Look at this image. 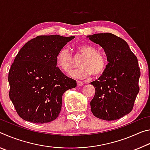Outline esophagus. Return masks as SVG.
<instances>
[{
	"label": "esophagus",
	"instance_id": "obj_1",
	"mask_svg": "<svg viewBox=\"0 0 150 150\" xmlns=\"http://www.w3.org/2000/svg\"><path fill=\"white\" fill-rule=\"evenodd\" d=\"M77 84L78 87H81V86H83V84H84V83H83V82H81V81H77Z\"/></svg>",
	"mask_w": 150,
	"mask_h": 150
}]
</instances>
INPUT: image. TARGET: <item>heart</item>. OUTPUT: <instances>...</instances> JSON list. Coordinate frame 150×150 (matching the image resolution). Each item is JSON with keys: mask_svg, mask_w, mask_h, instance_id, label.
I'll return each instance as SVG.
<instances>
[{"mask_svg": "<svg viewBox=\"0 0 150 150\" xmlns=\"http://www.w3.org/2000/svg\"><path fill=\"white\" fill-rule=\"evenodd\" d=\"M79 54L84 58L80 63L81 68L73 70L69 75L71 77L83 79L93 74L99 76L105 71L107 61L103 54L98 52L96 47L90 44H81L77 47ZM56 62L63 71L68 72L73 66V57L67 47H62L56 55Z\"/></svg>", "mask_w": 150, "mask_h": 150, "instance_id": "obj_1", "label": "heart"}]
</instances>
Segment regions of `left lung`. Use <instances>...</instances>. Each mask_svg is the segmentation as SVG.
I'll list each match as a JSON object with an SVG mask.
<instances>
[{"instance_id":"left-lung-1","label":"left lung","mask_w":150,"mask_h":150,"mask_svg":"<svg viewBox=\"0 0 150 150\" xmlns=\"http://www.w3.org/2000/svg\"><path fill=\"white\" fill-rule=\"evenodd\" d=\"M87 38L103 48L108 62L103 75L90 83L95 88L91 112L102 120H117L132 111L139 93L138 59L125 40L110 33Z\"/></svg>"}]
</instances>
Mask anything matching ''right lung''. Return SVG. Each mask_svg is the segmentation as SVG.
<instances>
[{"instance_id": "obj_1", "label": "right lung", "mask_w": 150, "mask_h": 150, "mask_svg": "<svg viewBox=\"0 0 150 150\" xmlns=\"http://www.w3.org/2000/svg\"><path fill=\"white\" fill-rule=\"evenodd\" d=\"M59 35H39L18 53L9 70V97L20 118L44 124L56 119L62 96L77 82L56 67L58 51L75 38Z\"/></svg>"}]
</instances>
